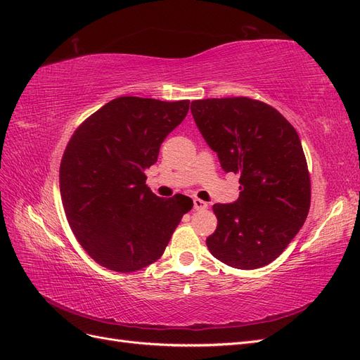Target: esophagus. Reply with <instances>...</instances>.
<instances>
[{
	"label": "esophagus",
	"mask_w": 360,
	"mask_h": 360,
	"mask_svg": "<svg viewBox=\"0 0 360 360\" xmlns=\"http://www.w3.org/2000/svg\"><path fill=\"white\" fill-rule=\"evenodd\" d=\"M193 203H194V210H196V211H203V210L208 208V203L203 202L202 199H194Z\"/></svg>",
	"instance_id": "esophagus-1"
}]
</instances>
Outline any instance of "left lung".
Here are the masks:
<instances>
[{
  "label": "left lung",
  "mask_w": 360,
  "mask_h": 360,
  "mask_svg": "<svg viewBox=\"0 0 360 360\" xmlns=\"http://www.w3.org/2000/svg\"><path fill=\"white\" fill-rule=\"evenodd\" d=\"M194 122L226 173L240 174V198L215 203L217 229L207 238L214 258L241 270L274 261L303 226L311 176L291 123L258 99L191 102Z\"/></svg>",
  "instance_id": "8db88e82"
}]
</instances>
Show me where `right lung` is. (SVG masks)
Listing matches in <instances>:
<instances>
[{
  "mask_svg": "<svg viewBox=\"0 0 360 360\" xmlns=\"http://www.w3.org/2000/svg\"><path fill=\"white\" fill-rule=\"evenodd\" d=\"M188 107L187 99L120 96L70 137L60 164L61 202L78 243L105 269L131 273L160 259L193 208L184 194L158 198L145 174Z\"/></svg>",
  "mask_w": 360,
  "mask_h": 360,
  "instance_id": "add662e5",
  "label": "right lung"
}]
</instances>
